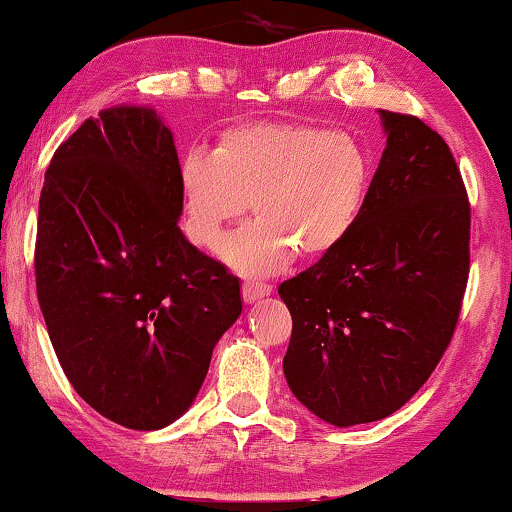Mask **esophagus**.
<instances>
[{"label":"esophagus","mask_w":512,"mask_h":512,"mask_svg":"<svg viewBox=\"0 0 512 512\" xmlns=\"http://www.w3.org/2000/svg\"><path fill=\"white\" fill-rule=\"evenodd\" d=\"M270 291H272V286L263 284V282H244L242 284L244 303H256V300L270 296Z\"/></svg>","instance_id":"esophagus-1"}]
</instances>
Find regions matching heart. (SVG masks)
Returning a JSON list of instances; mask_svg holds the SVG:
<instances>
[{"label":"heart","instance_id":"obj_1","mask_svg":"<svg viewBox=\"0 0 512 512\" xmlns=\"http://www.w3.org/2000/svg\"><path fill=\"white\" fill-rule=\"evenodd\" d=\"M370 184L363 146L347 132L298 123H254L223 132L214 151L179 163L184 230L214 249L251 202L256 219L221 244L244 275L282 270L298 251L321 258L352 233Z\"/></svg>","mask_w":512,"mask_h":512}]
</instances>
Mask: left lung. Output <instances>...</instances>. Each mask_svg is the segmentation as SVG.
<instances>
[{
	"instance_id": "8db88e82",
	"label": "left lung",
	"mask_w": 512,
	"mask_h": 512,
	"mask_svg": "<svg viewBox=\"0 0 512 512\" xmlns=\"http://www.w3.org/2000/svg\"><path fill=\"white\" fill-rule=\"evenodd\" d=\"M382 160L352 233L279 284L293 319L284 375L333 426L389 417L450 345L468 282L471 205L450 146L382 111Z\"/></svg>"
}]
</instances>
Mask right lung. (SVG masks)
<instances>
[{
	"mask_svg": "<svg viewBox=\"0 0 512 512\" xmlns=\"http://www.w3.org/2000/svg\"><path fill=\"white\" fill-rule=\"evenodd\" d=\"M179 156L151 107L88 118L48 165L34 270L53 349L83 401L156 431L198 396L242 314L240 279L186 240Z\"/></svg>",
	"mask_w": 512,
	"mask_h": 512,
	"instance_id": "obj_1",
	"label": "right lung"
}]
</instances>
